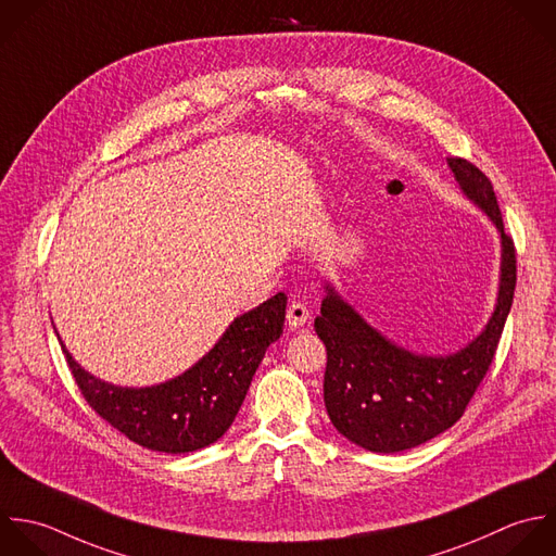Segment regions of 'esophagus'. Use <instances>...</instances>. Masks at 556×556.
Here are the masks:
<instances>
[{"mask_svg":"<svg viewBox=\"0 0 556 556\" xmlns=\"http://www.w3.org/2000/svg\"><path fill=\"white\" fill-rule=\"evenodd\" d=\"M309 318V309L303 305V303H290L288 309H286V320L292 329H301Z\"/></svg>","mask_w":556,"mask_h":556,"instance_id":"esophagus-1","label":"esophagus"}]
</instances>
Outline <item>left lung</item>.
I'll return each instance as SVG.
<instances>
[{"mask_svg":"<svg viewBox=\"0 0 556 556\" xmlns=\"http://www.w3.org/2000/svg\"><path fill=\"white\" fill-rule=\"evenodd\" d=\"M462 190L496 223L503 238L498 305L485 331L448 357L412 355L362 320L331 288L314 323L327 346L325 405L333 427L372 453H401L451 429L485 379L518 281L514 238L490 177L466 157H448Z\"/></svg>","mask_w":556,"mask_h":556,"instance_id":"left-lung-1","label":"left lung"}]
</instances>
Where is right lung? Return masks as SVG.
I'll return each mask as SVG.
<instances>
[{"label":"right lung","instance_id":"obj_1","mask_svg":"<svg viewBox=\"0 0 556 556\" xmlns=\"http://www.w3.org/2000/svg\"><path fill=\"white\" fill-rule=\"evenodd\" d=\"M286 294L233 320L181 377L153 388H116L84 372L62 346L84 401L142 448L179 455L214 444L231 427L266 349L281 336Z\"/></svg>","mask_w":556,"mask_h":556}]
</instances>
